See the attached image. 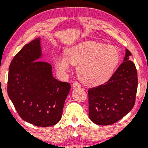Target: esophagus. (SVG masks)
I'll use <instances>...</instances> for the list:
<instances>
[{
    "label": "esophagus",
    "mask_w": 148,
    "mask_h": 148,
    "mask_svg": "<svg viewBox=\"0 0 148 148\" xmlns=\"http://www.w3.org/2000/svg\"><path fill=\"white\" fill-rule=\"evenodd\" d=\"M72 88H74V89H76V88H81V86L79 84V83L74 82V84H72Z\"/></svg>",
    "instance_id": "obj_1"
}]
</instances>
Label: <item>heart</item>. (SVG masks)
Masks as SVG:
<instances>
[{
	"mask_svg": "<svg viewBox=\"0 0 148 148\" xmlns=\"http://www.w3.org/2000/svg\"><path fill=\"white\" fill-rule=\"evenodd\" d=\"M64 55L56 57L55 64L58 70L66 73L70 69L69 63L77 65L79 79L90 86L106 82L120 60V53L116 47L92 40L69 47L66 49Z\"/></svg>",
	"mask_w": 148,
	"mask_h": 148,
	"instance_id": "obj_1",
	"label": "heart"
}]
</instances>
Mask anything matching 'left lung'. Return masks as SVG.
Here are the masks:
<instances>
[{
    "label": "left lung",
    "mask_w": 148,
    "mask_h": 148,
    "mask_svg": "<svg viewBox=\"0 0 148 148\" xmlns=\"http://www.w3.org/2000/svg\"><path fill=\"white\" fill-rule=\"evenodd\" d=\"M126 49L123 62L107 82L88 90L89 117L98 125H110L123 118L135 103L138 77Z\"/></svg>",
    "instance_id": "8db88e82"
}]
</instances>
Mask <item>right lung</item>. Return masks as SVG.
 <instances>
[{
  "label": "right lung",
  "instance_id": "right-lung-1",
  "mask_svg": "<svg viewBox=\"0 0 148 148\" xmlns=\"http://www.w3.org/2000/svg\"><path fill=\"white\" fill-rule=\"evenodd\" d=\"M40 40L38 37L25 45L12 59L8 94L23 120L47 127L60 121L71 86L53 77L50 64L40 61Z\"/></svg>",
  "mask_w": 148,
  "mask_h": 148
}]
</instances>
